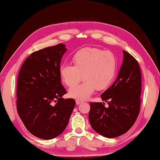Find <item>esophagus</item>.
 <instances>
[{
    "label": "esophagus",
    "instance_id": "1",
    "mask_svg": "<svg viewBox=\"0 0 160 160\" xmlns=\"http://www.w3.org/2000/svg\"><path fill=\"white\" fill-rule=\"evenodd\" d=\"M76 104H81L82 102V100H76Z\"/></svg>",
    "mask_w": 160,
    "mask_h": 160
}]
</instances>
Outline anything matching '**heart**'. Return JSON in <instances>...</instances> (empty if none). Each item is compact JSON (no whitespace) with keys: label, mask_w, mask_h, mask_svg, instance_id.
Returning a JSON list of instances; mask_svg holds the SVG:
<instances>
[{"label":"heart","mask_w":160,"mask_h":160,"mask_svg":"<svg viewBox=\"0 0 160 160\" xmlns=\"http://www.w3.org/2000/svg\"><path fill=\"white\" fill-rule=\"evenodd\" d=\"M73 66L64 64L60 67L59 75L62 82L68 87L79 82L83 75V82L69 90V96L79 100H87L97 89L103 90L114 79L117 61L114 54L93 47H86L72 57Z\"/></svg>","instance_id":"b5f03b06"}]
</instances>
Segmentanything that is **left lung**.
Returning a JSON list of instances; mask_svg holds the SVG:
<instances>
[{
	"label": "left lung",
	"instance_id": "1",
	"mask_svg": "<svg viewBox=\"0 0 160 160\" xmlns=\"http://www.w3.org/2000/svg\"><path fill=\"white\" fill-rule=\"evenodd\" d=\"M123 62L117 79L102 93L108 102H91L89 120L98 133L108 138L124 134L136 121L140 108L141 71L138 61L123 51Z\"/></svg>",
	"mask_w": 160,
	"mask_h": 160
}]
</instances>
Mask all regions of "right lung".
Instances as JSON below:
<instances>
[{
	"label": "right lung",
	"instance_id": "right-lung-1",
	"mask_svg": "<svg viewBox=\"0 0 160 160\" xmlns=\"http://www.w3.org/2000/svg\"><path fill=\"white\" fill-rule=\"evenodd\" d=\"M64 44L32 53L24 62L17 81V111L26 128L34 136L51 140L66 128L76 105L62 98L66 90L59 75Z\"/></svg>",
	"mask_w": 160,
	"mask_h": 160
}]
</instances>
